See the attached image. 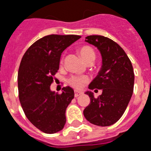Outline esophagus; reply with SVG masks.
I'll list each match as a JSON object with an SVG mask.
<instances>
[{"instance_id": "1", "label": "esophagus", "mask_w": 151, "mask_h": 151, "mask_svg": "<svg viewBox=\"0 0 151 151\" xmlns=\"http://www.w3.org/2000/svg\"><path fill=\"white\" fill-rule=\"evenodd\" d=\"M81 92H80V91H74V96H75V97H78L79 96H80V95H81Z\"/></svg>"}]
</instances>
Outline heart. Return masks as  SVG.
<instances>
[{"mask_svg":"<svg viewBox=\"0 0 151 151\" xmlns=\"http://www.w3.org/2000/svg\"><path fill=\"white\" fill-rule=\"evenodd\" d=\"M78 53L86 63L91 60H95L96 55H95L93 49L90 46H81L78 49ZM89 80L90 79L87 76L72 75L68 78L67 83L68 85H70L76 90H80V89H83L85 85L89 83Z\"/></svg>","mask_w":151,"mask_h":151,"instance_id":"b5f03b06","label":"heart"}]
</instances>
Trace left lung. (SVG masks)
Listing matches in <instances>:
<instances>
[{"label":"left lung","mask_w":151,"mask_h":151,"mask_svg":"<svg viewBox=\"0 0 151 151\" xmlns=\"http://www.w3.org/2000/svg\"><path fill=\"white\" fill-rule=\"evenodd\" d=\"M86 42L96 46L102 56L101 70L88 88L101 89L102 94L95 98L91 91H86L91 102L83 114L96 126H110L123 116L130 101L134 87L133 68L123 48L111 39L91 35L86 37Z\"/></svg>","instance_id":"left-lung-1"}]
</instances>
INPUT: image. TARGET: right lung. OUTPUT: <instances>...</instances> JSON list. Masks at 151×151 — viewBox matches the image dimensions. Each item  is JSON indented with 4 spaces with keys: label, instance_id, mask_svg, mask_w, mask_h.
<instances>
[{
    "label": "right lung",
    "instance_id": "add662e5",
    "mask_svg": "<svg viewBox=\"0 0 151 151\" xmlns=\"http://www.w3.org/2000/svg\"><path fill=\"white\" fill-rule=\"evenodd\" d=\"M78 35H48L33 43L22 58L18 73L19 98L28 119L45 133L62 130L65 111L74 97L71 87L61 94L50 86L59 70L61 53L78 40Z\"/></svg>",
    "mask_w": 151,
    "mask_h": 151
}]
</instances>
